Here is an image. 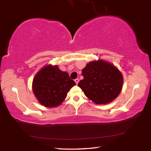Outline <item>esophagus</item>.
Masks as SVG:
<instances>
[{
    "label": "esophagus",
    "mask_w": 151,
    "mask_h": 151,
    "mask_svg": "<svg viewBox=\"0 0 151 151\" xmlns=\"http://www.w3.org/2000/svg\"><path fill=\"white\" fill-rule=\"evenodd\" d=\"M74 81H75V82H76V83L77 85H78V83H79V79L77 78V79H75Z\"/></svg>",
    "instance_id": "obj_1"
}]
</instances>
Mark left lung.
<instances>
[{
    "label": "left lung",
    "mask_w": 151,
    "mask_h": 151,
    "mask_svg": "<svg viewBox=\"0 0 151 151\" xmlns=\"http://www.w3.org/2000/svg\"><path fill=\"white\" fill-rule=\"evenodd\" d=\"M83 79L78 86L85 95L97 104L112 102L120 95L123 87V76L114 65L99 59L87 63L83 70Z\"/></svg>",
    "instance_id": "obj_1"
}]
</instances>
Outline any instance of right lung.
Segmentation results:
<instances>
[{
    "mask_svg": "<svg viewBox=\"0 0 151 151\" xmlns=\"http://www.w3.org/2000/svg\"><path fill=\"white\" fill-rule=\"evenodd\" d=\"M76 85L66 72L58 65H45L33 79L32 90L38 102L47 108L57 107L66 98L67 93Z\"/></svg>",
    "mask_w": 151,
    "mask_h": 151,
    "instance_id": "obj_1",
    "label": "right lung"
}]
</instances>
